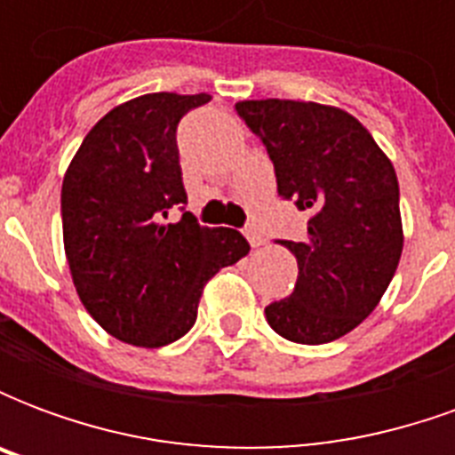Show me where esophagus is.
<instances>
[{
  "label": "esophagus",
  "mask_w": 455,
  "mask_h": 455,
  "mask_svg": "<svg viewBox=\"0 0 455 455\" xmlns=\"http://www.w3.org/2000/svg\"><path fill=\"white\" fill-rule=\"evenodd\" d=\"M243 234H246L248 243H251V246H253V248L263 246V236L258 234L256 227H246V228H243Z\"/></svg>",
  "instance_id": "esophagus-1"
}]
</instances>
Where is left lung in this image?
Here are the masks:
<instances>
[{"mask_svg": "<svg viewBox=\"0 0 455 455\" xmlns=\"http://www.w3.org/2000/svg\"><path fill=\"white\" fill-rule=\"evenodd\" d=\"M236 112L275 165L277 195L309 212L292 295L266 307L295 343H329L378 307L402 256L400 185L390 158L343 109L295 100H246Z\"/></svg>", "mask_w": 455, "mask_h": 455, "instance_id": "8db88e82", "label": "left lung"}]
</instances>
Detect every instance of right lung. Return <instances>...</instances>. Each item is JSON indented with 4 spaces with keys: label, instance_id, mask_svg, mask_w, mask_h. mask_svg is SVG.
Segmentation results:
<instances>
[{
    "label": "right lung",
    "instance_id": "right-lung-1",
    "mask_svg": "<svg viewBox=\"0 0 455 455\" xmlns=\"http://www.w3.org/2000/svg\"><path fill=\"white\" fill-rule=\"evenodd\" d=\"M209 94L153 92L114 107L65 172L60 214L75 290L107 334L160 348L197 319L207 280L251 246L236 228L199 227L185 212L180 119ZM172 206L183 209L165 225Z\"/></svg>",
    "mask_w": 455,
    "mask_h": 455
}]
</instances>
